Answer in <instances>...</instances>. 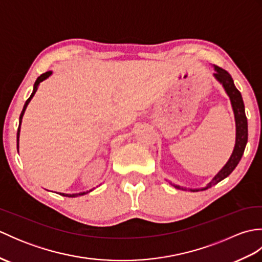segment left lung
<instances>
[{"instance_id": "obj_1", "label": "left lung", "mask_w": 262, "mask_h": 262, "mask_svg": "<svg viewBox=\"0 0 262 262\" xmlns=\"http://www.w3.org/2000/svg\"><path fill=\"white\" fill-rule=\"evenodd\" d=\"M214 70H215L214 77L221 83L222 85H223L226 94L230 98L233 113H234L235 130H236L234 149H233L231 157H230L229 161L226 162V164L219 171V173H217L213 178V180H211L209 183H207V186H206L205 188L187 189L185 187L172 185L171 183V185L177 189H182V190H187V191H199V190H206V189H208L211 186L216 185V183H219L220 181L225 179L226 177H229L232 173V171L236 168V165L238 164V162H240V160L244 153V148H246V146H247L248 120H247V116H246V110H244V103H243V99H242L241 93L235 88L234 82H233V79H232V76L229 74V72H226L225 70L221 69L216 65H214Z\"/></svg>"}]
</instances>
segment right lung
<instances>
[{"label":"right lung","mask_w":262,"mask_h":262,"mask_svg":"<svg viewBox=\"0 0 262 262\" xmlns=\"http://www.w3.org/2000/svg\"><path fill=\"white\" fill-rule=\"evenodd\" d=\"M52 73H53L52 71H48V72H46V73H43V74H41L40 76L38 77V79H37L36 82H35V84H33V90H32L31 96L29 97V99L27 100L25 105H24V109H22V111H21V115H20V118H19V128H18V133H16V147H18V152H19V137H20L21 121H22V117H24V115H25V111H26V109H27V105L29 104V102L31 101V99L33 98V96H35V93H36L37 89H38V85L40 84V83H41L42 81H45V80L47 79V77L51 76ZM90 191H92V189H91V190H89V191H83V192H79V193H63V192H59V194H62V196H66V197H77V196H83V194H85V193L90 192Z\"/></svg>","instance_id":"right-lung-1"}]
</instances>
